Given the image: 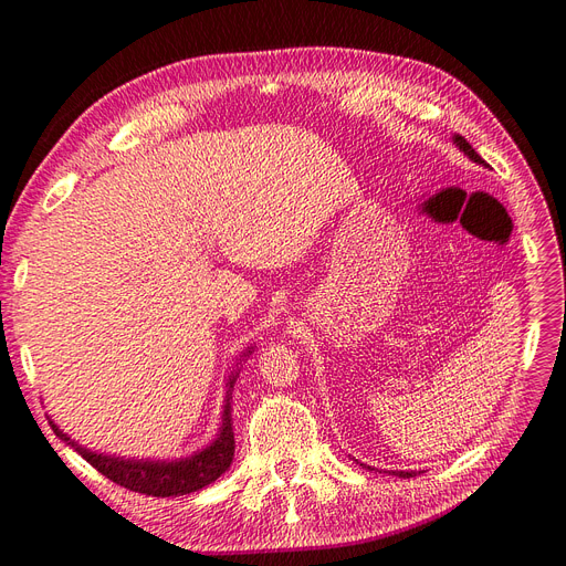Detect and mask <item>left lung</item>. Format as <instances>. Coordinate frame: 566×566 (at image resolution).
I'll list each match as a JSON object with an SVG mask.
<instances>
[{
	"instance_id": "left-lung-1",
	"label": "left lung",
	"mask_w": 566,
	"mask_h": 566,
	"mask_svg": "<svg viewBox=\"0 0 566 566\" xmlns=\"http://www.w3.org/2000/svg\"><path fill=\"white\" fill-rule=\"evenodd\" d=\"M454 143H457V147H459V149H461V151L465 154V157H469L471 161H475V164H482V166H486V164L482 161V157H480V154H478V151H475V149L471 147V143H469V140H465V138H461V135H454ZM398 475H400V478H415L417 473H412V471H409V473H407V471H400Z\"/></svg>"
}]
</instances>
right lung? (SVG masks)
<instances>
[{"label":"right lung","instance_id":"right-lung-1","mask_svg":"<svg viewBox=\"0 0 566 566\" xmlns=\"http://www.w3.org/2000/svg\"><path fill=\"white\" fill-rule=\"evenodd\" d=\"M252 354V350H248ZM237 375H231L227 381V400H224V412H222V426L218 438L212 440L206 450L191 454L187 459L178 461H143V459H119V457H107L86 450V447L76 444L67 438L53 421L51 428L53 433L65 440L74 452H80L97 473H103L112 482L126 486L130 492H140L147 496H182L203 490L206 484L216 482L233 461V428H231V391L233 384H237Z\"/></svg>","mask_w":566,"mask_h":566}]
</instances>
